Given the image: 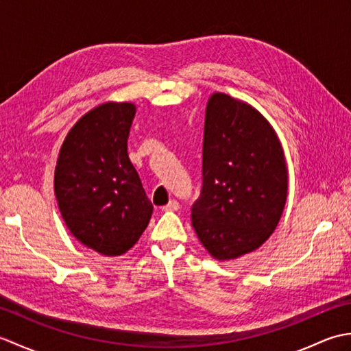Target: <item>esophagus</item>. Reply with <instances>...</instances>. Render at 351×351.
I'll use <instances>...</instances> for the list:
<instances>
[{
  "label": "esophagus",
  "mask_w": 351,
  "mask_h": 351,
  "mask_svg": "<svg viewBox=\"0 0 351 351\" xmlns=\"http://www.w3.org/2000/svg\"><path fill=\"white\" fill-rule=\"evenodd\" d=\"M161 210L162 211H178L180 210V204H178L176 200H170V202L166 206H162Z\"/></svg>",
  "instance_id": "34e87169"
}]
</instances>
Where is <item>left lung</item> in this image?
I'll return each instance as SVG.
<instances>
[{"label": "left lung", "instance_id": "left-lung-1", "mask_svg": "<svg viewBox=\"0 0 351 351\" xmlns=\"http://www.w3.org/2000/svg\"><path fill=\"white\" fill-rule=\"evenodd\" d=\"M202 190L191 226L208 253L232 261L259 249L282 217L288 167L271 123L250 104L215 92L206 102Z\"/></svg>", "mask_w": 351, "mask_h": 351}]
</instances>
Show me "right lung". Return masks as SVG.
I'll return each instance as SVG.
<instances>
[{"instance_id":"obj_1","label":"right lung","mask_w":351,"mask_h":351,"mask_svg":"<svg viewBox=\"0 0 351 351\" xmlns=\"http://www.w3.org/2000/svg\"><path fill=\"white\" fill-rule=\"evenodd\" d=\"M136 104L104 102L72 126L54 171L58 210L77 240L104 256L138 241L154 206L128 155Z\"/></svg>"}]
</instances>
